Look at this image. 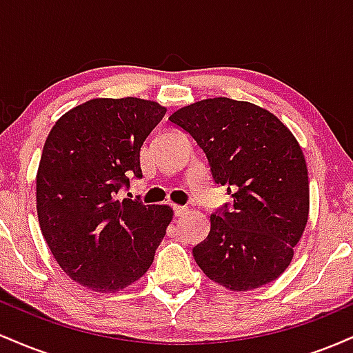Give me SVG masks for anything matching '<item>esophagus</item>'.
<instances>
[{"label": "esophagus", "mask_w": 353, "mask_h": 353, "mask_svg": "<svg viewBox=\"0 0 353 353\" xmlns=\"http://www.w3.org/2000/svg\"><path fill=\"white\" fill-rule=\"evenodd\" d=\"M188 208H185V205H174V212H176V216L177 217H181V216H184V214H188Z\"/></svg>", "instance_id": "esophagus-1"}]
</instances>
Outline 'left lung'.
<instances>
[{"mask_svg": "<svg viewBox=\"0 0 353 353\" xmlns=\"http://www.w3.org/2000/svg\"><path fill=\"white\" fill-rule=\"evenodd\" d=\"M169 121L196 139L234 199L210 216L208 239L192 249L197 265L234 292L275 281L309 221V172L295 136L267 109L230 98L197 101Z\"/></svg>", "mask_w": 353, "mask_h": 353, "instance_id": "left-lung-1", "label": "left lung"}]
</instances>
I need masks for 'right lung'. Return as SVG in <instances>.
<instances>
[{"instance_id": "right-lung-1", "label": "right lung", "mask_w": 353, "mask_h": 353, "mask_svg": "<svg viewBox=\"0 0 353 353\" xmlns=\"http://www.w3.org/2000/svg\"><path fill=\"white\" fill-rule=\"evenodd\" d=\"M156 101L96 98L52 125L36 174L39 228L74 282L114 294L139 281L171 224V205L117 199L143 177L141 145L165 114Z\"/></svg>"}]
</instances>
